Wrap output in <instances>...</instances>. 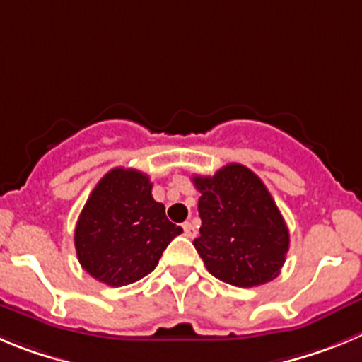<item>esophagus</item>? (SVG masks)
I'll return each mask as SVG.
<instances>
[{
  "instance_id": "34e87169",
  "label": "esophagus",
  "mask_w": 362,
  "mask_h": 362,
  "mask_svg": "<svg viewBox=\"0 0 362 362\" xmlns=\"http://www.w3.org/2000/svg\"><path fill=\"white\" fill-rule=\"evenodd\" d=\"M184 234L187 238H194V234H197V229H194V226L191 223V221H184Z\"/></svg>"
}]
</instances>
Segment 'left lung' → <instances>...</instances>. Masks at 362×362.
I'll return each instance as SVG.
<instances>
[{"instance_id": "obj_1", "label": "left lung", "mask_w": 362, "mask_h": 362, "mask_svg": "<svg viewBox=\"0 0 362 362\" xmlns=\"http://www.w3.org/2000/svg\"><path fill=\"white\" fill-rule=\"evenodd\" d=\"M193 184L202 218L193 245L211 274L242 288L278 278L291 236L258 175L227 164L213 177L197 175Z\"/></svg>"}]
</instances>
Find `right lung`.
<instances>
[{
  "label": "right lung",
  "mask_w": 362,
  "mask_h": 362,
  "mask_svg": "<svg viewBox=\"0 0 362 362\" xmlns=\"http://www.w3.org/2000/svg\"><path fill=\"white\" fill-rule=\"evenodd\" d=\"M153 184L136 169L104 175L84 204L76 226L81 267L108 286H124L158 265L169 242L182 233L153 200Z\"/></svg>",
  "instance_id": "obj_1"
}]
</instances>
